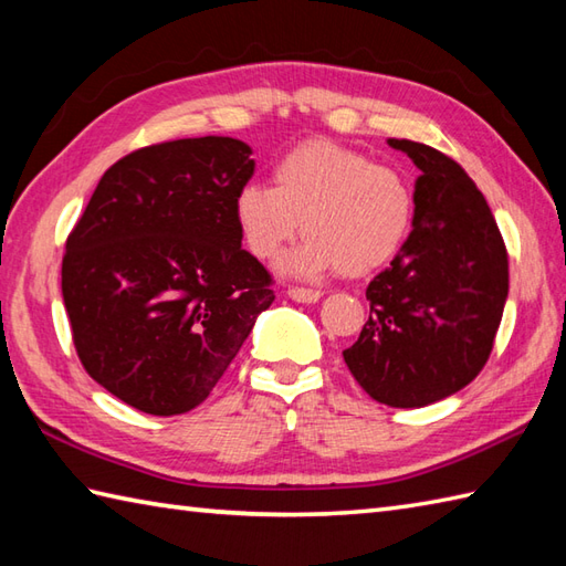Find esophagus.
I'll use <instances>...</instances> for the list:
<instances>
[{"instance_id": "34e87169", "label": "esophagus", "mask_w": 566, "mask_h": 566, "mask_svg": "<svg viewBox=\"0 0 566 566\" xmlns=\"http://www.w3.org/2000/svg\"><path fill=\"white\" fill-rule=\"evenodd\" d=\"M286 294H290V298H294V302H298V304H316L318 298L323 296V292L304 290V286H290Z\"/></svg>"}]
</instances>
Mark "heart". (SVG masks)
<instances>
[{
	"label": "heart",
	"instance_id": "b5f03b06",
	"mask_svg": "<svg viewBox=\"0 0 566 566\" xmlns=\"http://www.w3.org/2000/svg\"><path fill=\"white\" fill-rule=\"evenodd\" d=\"M272 185L248 182L235 219L252 255L270 260L302 231L284 272L363 276L384 268L413 223V189L389 165L331 140H308L276 160Z\"/></svg>",
	"mask_w": 566,
	"mask_h": 566
}]
</instances>
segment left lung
Here are the masks:
<instances>
[{
    "label": "left lung",
    "mask_w": 566,
    "mask_h": 566,
    "mask_svg": "<svg viewBox=\"0 0 566 566\" xmlns=\"http://www.w3.org/2000/svg\"><path fill=\"white\" fill-rule=\"evenodd\" d=\"M389 146L420 170L413 231L369 282V321L343 357L375 401L420 408L484 369L509 296V252L460 165L426 143L389 138Z\"/></svg>",
    "instance_id": "obj_1"
}]
</instances>
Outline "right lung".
Listing matches in <instances>:
<instances>
[{
  "label": "right lung",
  "instance_id": "add662e5",
  "mask_svg": "<svg viewBox=\"0 0 566 566\" xmlns=\"http://www.w3.org/2000/svg\"><path fill=\"white\" fill-rule=\"evenodd\" d=\"M250 155L223 136L134 150L67 235L63 302L80 363L143 413L199 406L274 302L270 272L240 248Z\"/></svg>",
  "mask_w": 566,
  "mask_h": 566
}]
</instances>
